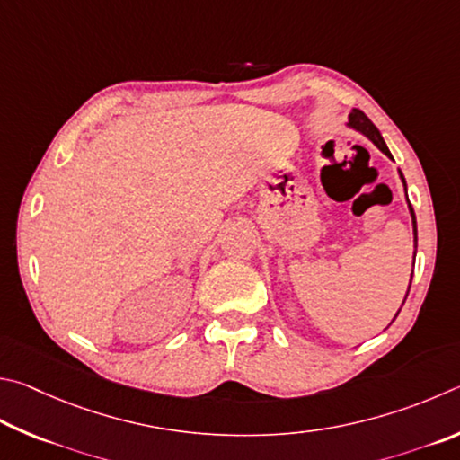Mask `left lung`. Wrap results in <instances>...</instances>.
I'll use <instances>...</instances> for the list:
<instances>
[{"label":"left lung","mask_w":460,"mask_h":460,"mask_svg":"<svg viewBox=\"0 0 460 460\" xmlns=\"http://www.w3.org/2000/svg\"><path fill=\"white\" fill-rule=\"evenodd\" d=\"M348 127H351V128H356V131H359L361 135H366L369 141H372L377 149H380L382 153H385V155H388L390 159H392V153H390V149H388V145H385V141L382 139V135H380V131H377V127L372 123V120H369L367 117H366V112L364 111H359V109H353L351 111V115H349V123H348ZM400 180H402V183H404V190H406V180H404V175H402V172H400ZM406 199H408V193H406ZM408 209H410V216H412V230H414V259H416V248H418V230H416V216H414V209H412V206H410V201H408ZM412 275H414V270H412ZM410 283H412V279H410ZM408 293H410V285H408ZM408 293H406V296H408ZM406 296H404V303H406ZM402 303V305H404ZM402 309V307H400ZM400 313V311H398ZM398 313H396V317H398ZM394 317V319H396ZM392 319V321H394Z\"/></svg>","instance_id":"1"}]
</instances>
